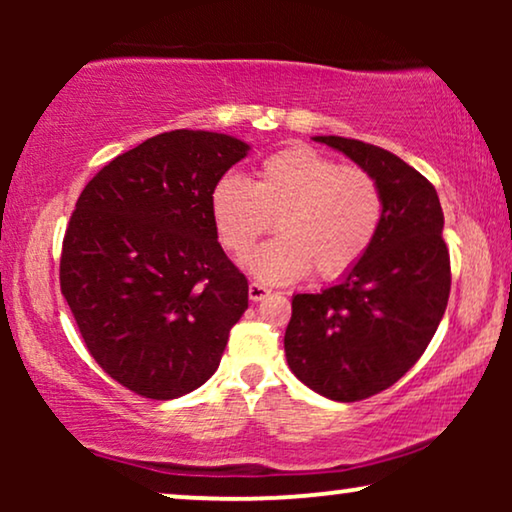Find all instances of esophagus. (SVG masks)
Here are the masks:
<instances>
[{
	"mask_svg": "<svg viewBox=\"0 0 512 512\" xmlns=\"http://www.w3.org/2000/svg\"><path fill=\"white\" fill-rule=\"evenodd\" d=\"M268 296H270V291L265 289L263 284H256V282L249 284V298L254 300V303H258V300H263V298H268Z\"/></svg>",
	"mask_w": 512,
	"mask_h": 512,
	"instance_id": "34e87169",
	"label": "esophagus"
}]
</instances>
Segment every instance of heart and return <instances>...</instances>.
Masks as SVG:
<instances>
[{"mask_svg": "<svg viewBox=\"0 0 512 512\" xmlns=\"http://www.w3.org/2000/svg\"><path fill=\"white\" fill-rule=\"evenodd\" d=\"M216 235L244 256L275 223L279 235L244 258L263 284H293L314 275H347L373 247L384 195L373 174L342 167L310 146H289L258 165L254 184L223 174L209 195Z\"/></svg>", "mask_w": 512, "mask_h": 512, "instance_id": "b5f03b06", "label": "heart"}]
</instances>
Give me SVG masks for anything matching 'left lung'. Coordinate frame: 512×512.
Here are the masks:
<instances>
[{"label": "left lung", "mask_w": 512, "mask_h": 512, "mask_svg": "<svg viewBox=\"0 0 512 512\" xmlns=\"http://www.w3.org/2000/svg\"><path fill=\"white\" fill-rule=\"evenodd\" d=\"M373 174L384 219L373 247L319 293H296L286 361L305 387L352 403L380 394L415 366L450 298V254L436 188L415 167L359 139L319 135Z\"/></svg>", "instance_id": "obj_1"}]
</instances>
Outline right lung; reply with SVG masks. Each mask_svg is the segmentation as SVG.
I'll return each mask as SVG.
<instances>
[{
	"mask_svg": "<svg viewBox=\"0 0 512 512\" xmlns=\"http://www.w3.org/2000/svg\"><path fill=\"white\" fill-rule=\"evenodd\" d=\"M249 149L221 132H163L104 165L76 200L62 296L93 359L139 396L202 387L249 307L209 209L214 184Z\"/></svg>",
	"mask_w": 512,
	"mask_h": 512,
	"instance_id": "add662e5",
	"label": "right lung"
}]
</instances>
